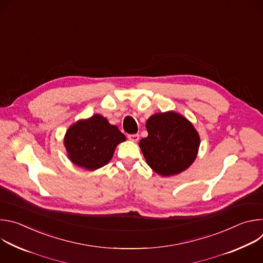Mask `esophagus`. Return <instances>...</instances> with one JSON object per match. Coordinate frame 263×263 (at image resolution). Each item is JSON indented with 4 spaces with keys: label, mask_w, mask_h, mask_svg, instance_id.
<instances>
[{
    "label": "esophagus",
    "mask_w": 263,
    "mask_h": 263,
    "mask_svg": "<svg viewBox=\"0 0 263 263\" xmlns=\"http://www.w3.org/2000/svg\"><path fill=\"white\" fill-rule=\"evenodd\" d=\"M128 138H129L130 140L136 142V141H138V139H139V135H138V134H130V135H128Z\"/></svg>",
    "instance_id": "obj_1"
}]
</instances>
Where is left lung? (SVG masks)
I'll return each mask as SVG.
<instances>
[{
	"mask_svg": "<svg viewBox=\"0 0 263 263\" xmlns=\"http://www.w3.org/2000/svg\"><path fill=\"white\" fill-rule=\"evenodd\" d=\"M148 135L139 146L147 165L162 177L189 168L200 146V136L194 125L174 111L155 114L145 124Z\"/></svg>",
	"mask_w": 263,
	"mask_h": 263,
	"instance_id": "obj_1",
	"label": "left lung"
}]
</instances>
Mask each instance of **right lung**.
Segmentation results:
<instances>
[{"label":"right lung","mask_w":263,"mask_h":263,"mask_svg":"<svg viewBox=\"0 0 263 263\" xmlns=\"http://www.w3.org/2000/svg\"><path fill=\"white\" fill-rule=\"evenodd\" d=\"M126 136L100 115L71 125L64 136V146L70 161L79 167L95 171L106 165Z\"/></svg>","instance_id":"obj_1"}]
</instances>
